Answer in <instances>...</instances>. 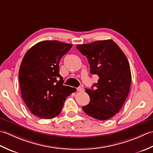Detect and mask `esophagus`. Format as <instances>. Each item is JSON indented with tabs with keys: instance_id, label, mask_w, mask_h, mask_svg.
<instances>
[{
	"instance_id": "obj_1",
	"label": "esophagus",
	"mask_w": 153,
	"mask_h": 153,
	"mask_svg": "<svg viewBox=\"0 0 153 153\" xmlns=\"http://www.w3.org/2000/svg\"><path fill=\"white\" fill-rule=\"evenodd\" d=\"M77 91L82 92V91H83V89L82 88V87H77Z\"/></svg>"
}]
</instances>
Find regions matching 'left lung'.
<instances>
[{"instance_id": "left-lung-1", "label": "left lung", "mask_w": 153, "mask_h": 153, "mask_svg": "<svg viewBox=\"0 0 153 153\" xmlns=\"http://www.w3.org/2000/svg\"><path fill=\"white\" fill-rule=\"evenodd\" d=\"M77 50L86 56L90 73L99 79L95 89H86L90 102L82 107L87 115L99 120L111 118L126 100L131 82V70L123 51L111 39L77 45Z\"/></svg>"}]
</instances>
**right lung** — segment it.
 Segmentation results:
<instances>
[{
  "instance_id": "1",
  "label": "right lung",
  "mask_w": 153,
  "mask_h": 153,
  "mask_svg": "<svg viewBox=\"0 0 153 153\" xmlns=\"http://www.w3.org/2000/svg\"><path fill=\"white\" fill-rule=\"evenodd\" d=\"M72 45L58 41H43L30 48L19 70L22 99L39 118L51 119L61 112L66 97L76 89L63 85L59 62Z\"/></svg>"
}]
</instances>
